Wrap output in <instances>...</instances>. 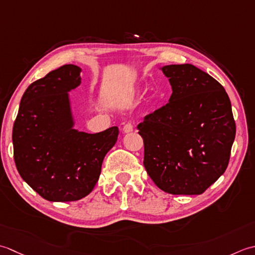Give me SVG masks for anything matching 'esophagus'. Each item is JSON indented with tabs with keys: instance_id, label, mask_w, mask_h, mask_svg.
<instances>
[{
	"instance_id": "esophagus-1",
	"label": "esophagus",
	"mask_w": 255,
	"mask_h": 255,
	"mask_svg": "<svg viewBox=\"0 0 255 255\" xmlns=\"http://www.w3.org/2000/svg\"><path fill=\"white\" fill-rule=\"evenodd\" d=\"M133 131V126L131 123H127L126 126L123 127V132L124 133H129V132H132Z\"/></svg>"
}]
</instances>
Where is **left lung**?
Returning a JSON list of instances; mask_svg holds the SVG:
<instances>
[{
  "instance_id": "obj_1",
  "label": "left lung",
  "mask_w": 255,
  "mask_h": 255,
  "mask_svg": "<svg viewBox=\"0 0 255 255\" xmlns=\"http://www.w3.org/2000/svg\"><path fill=\"white\" fill-rule=\"evenodd\" d=\"M169 102L137 126L144 166L159 189L200 195L225 173L236 137L230 99L219 82L194 65L162 67Z\"/></svg>"
}]
</instances>
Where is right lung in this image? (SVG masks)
I'll return each mask as SVG.
<instances>
[{"instance_id": "right-lung-1", "label": "right lung", "mask_w": 255, "mask_h": 255, "mask_svg": "<svg viewBox=\"0 0 255 255\" xmlns=\"http://www.w3.org/2000/svg\"><path fill=\"white\" fill-rule=\"evenodd\" d=\"M81 68L65 65L26 89L13 126L14 160L32 188L49 201H76L95 188L118 127L89 134L74 128L68 92L81 84Z\"/></svg>"}]
</instances>
